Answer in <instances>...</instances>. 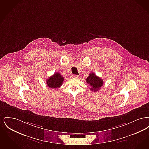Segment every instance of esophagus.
<instances>
[{
    "label": "esophagus",
    "mask_w": 149,
    "mask_h": 149,
    "mask_svg": "<svg viewBox=\"0 0 149 149\" xmlns=\"http://www.w3.org/2000/svg\"><path fill=\"white\" fill-rule=\"evenodd\" d=\"M72 77H73V78H78V75H75V74H72Z\"/></svg>",
    "instance_id": "34e87169"
}]
</instances>
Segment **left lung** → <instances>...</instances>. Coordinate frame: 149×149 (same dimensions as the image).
Returning <instances> with one entry per match:
<instances>
[{
	"mask_svg": "<svg viewBox=\"0 0 149 149\" xmlns=\"http://www.w3.org/2000/svg\"><path fill=\"white\" fill-rule=\"evenodd\" d=\"M86 83L91 86L90 90L91 91H98L103 85V80L97 77L94 73L91 72L89 74L88 77L86 79Z\"/></svg>",
	"mask_w": 149,
	"mask_h": 149,
	"instance_id": "left-lung-1",
	"label": "left lung"
}]
</instances>
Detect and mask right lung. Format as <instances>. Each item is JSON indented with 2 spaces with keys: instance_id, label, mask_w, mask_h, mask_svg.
Here are the masks:
<instances>
[{
  "instance_id": "right-lung-1",
  "label": "right lung",
  "mask_w": 149,
  "mask_h": 149,
  "mask_svg": "<svg viewBox=\"0 0 149 149\" xmlns=\"http://www.w3.org/2000/svg\"><path fill=\"white\" fill-rule=\"evenodd\" d=\"M64 79V77L60 73L56 72L46 80V84L49 88L57 89L62 85Z\"/></svg>"
}]
</instances>
